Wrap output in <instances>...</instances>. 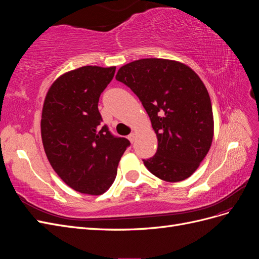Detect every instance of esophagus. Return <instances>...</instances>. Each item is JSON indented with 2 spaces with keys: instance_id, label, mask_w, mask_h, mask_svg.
I'll list each match as a JSON object with an SVG mask.
<instances>
[{
  "instance_id": "1",
  "label": "esophagus",
  "mask_w": 259,
  "mask_h": 259,
  "mask_svg": "<svg viewBox=\"0 0 259 259\" xmlns=\"http://www.w3.org/2000/svg\"><path fill=\"white\" fill-rule=\"evenodd\" d=\"M135 137H136V135L134 134V133H132L131 135H128V140L131 143H134V140H135Z\"/></svg>"
}]
</instances>
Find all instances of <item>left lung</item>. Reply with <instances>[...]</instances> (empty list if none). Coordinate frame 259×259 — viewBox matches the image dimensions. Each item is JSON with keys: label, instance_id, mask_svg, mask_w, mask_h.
I'll use <instances>...</instances> for the list:
<instances>
[{"label": "left lung", "instance_id": "obj_1", "mask_svg": "<svg viewBox=\"0 0 259 259\" xmlns=\"http://www.w3.org/2000/svg\"><path fill=\"white\" fill-rule=\"evenodd\" d=\"M115 79L142 101L158 138V150L144 160L151 174L168 183L190 177L214 136L208 92L200 76L176 60L145 58L122 66Z\"/></svg>", "mask_w": 259, "mask_h": 259}]
</instances>
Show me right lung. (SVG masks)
<instances>
[{"mask_svg": "<svg viewBox=\"0 0 259 259\" xmlns=\"http://www.w3.org/2000/svg\"><path fill=\"white\" fill-rule=\"evenodd\" d=\"M115 67L84 66L61 74L46 94L41 136L53 169L73 190L100 195L113 184L128 139L101 126L100 94Z\"/></svg>", "mask_w": 259, "mask_h": 259, "instance_id": "add662e5", "label": "right lung"}]
</instances>
